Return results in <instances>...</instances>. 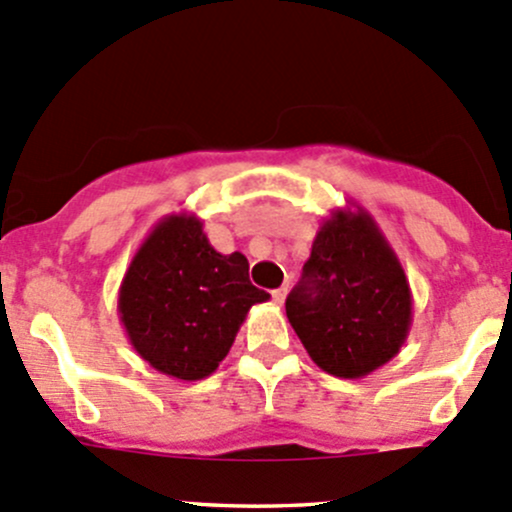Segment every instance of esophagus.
Instances as JSON below:
<instances>
[{"instance_id": "obj_1", "label": "esophagus", "mask_w": 512, "mask_h": 512, "mask_svg": "<svg viewBox=\"0 0 512 512\" xmlns=\"http://www.w3.org/2000/svg\"><path fill=\"white\" fill-rule=\"evenodd\" d=\"M284 299H286V286H282V289H274V291H272V301L277 303V306H282Z\"/></svg>"}]
</instances>
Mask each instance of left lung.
Returning a JSON list of instances; mask_svg holds the SVG:
<instances>
[{"mask_svg": "<svg viewBox=\"0 0 512 512\" xmlns=\"http://www.w3.org/2000/svg\"><path fill=\"white\" fill-rule=\"evenodd\" d=\"M286 318L308 357L340 379H362L401 352L411 284L372 213L347 201L320 223Z\"/></svg>", "mask_w": 512, "mask_h": 512, "instance_id": "8db88e82", "label": "left lung"}]
</instances>
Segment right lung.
<instances>
[{"mask_svg":"<svg viewBox=\"0 0 512 512\" xmlns=\"http://www.w3.org/2000/svg\"><path fill=\"white\" fill-rule=\"evenodd\" d=\"M245 255H221L196 213H170L150 230L119 289L128 342L155 372L199 381L218 369L247 311L269 299L250 284Z\"/></svg>","mask_w":512,"mask_h":512,"instance_id":"right-lung-1","label":"right lung"}]
</instances>
